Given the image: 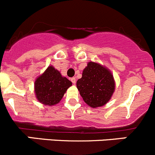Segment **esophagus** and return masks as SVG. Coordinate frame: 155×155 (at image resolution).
Masks as SVG:
<instances>
[{"label":"esophagus","instance_id":"obj_1","mask_svg":"<svg viewBox=\"0 0 155 155\" xmlns=\"http://www.w3.org/2000/svg\"><path fill=\"white\" fill-rule=\"evenodd\" d=\"M71 82H72V84H75V83H76V78H71Z\"/></svg>","mask_w":155,"mask_h":155}]
</instances>
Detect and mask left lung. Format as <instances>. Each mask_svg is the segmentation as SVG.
Returning a JSON list of instances; mask_svg holds the SVG:
<instances>
[{"mask_svg": "<svg viewBox=\"0 0 155 155\" xmlns=\"http://www.w3.org/2000/svg\"><path fill=\"white\" fill-rule=\"evenodd\" d=\"M77 87L84 102L92 108H97L111 99L114 91V81L107 68L90 62L83 71L82 78L78 80Z\"/></svg>", "mask_w": 155, "mask_h": 155, "instance_id": "8db88e82", "label": "left lung"}]
</instances>
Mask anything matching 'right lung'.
<instances>
[{
    "mask_svg": "<svg viewBox=\"0 0 155 155\" xmlns=\"http://www.w3.org/2000/svg\"><path fill=\"white\" fill-rule=\"evenodd\" d=\"M71 82L62 77L59 71L49 66L45 72L37 78L35 91L37 99L46 105H53L59 102Z\"/></svg>",
    "mask_w": 155,
    "mask_h": 155,
    "instance_id": "1",
    "label": "right lung"
}]
</instances>
